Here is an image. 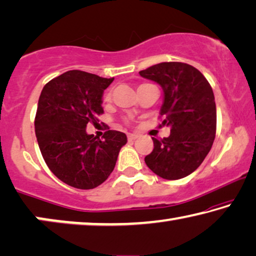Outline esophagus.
Returning a JSON list of instances; mask_svg holds the SVG:
<instances>
[{
    "label": "esophagus",
    "mask_w": 256,
    "mask_h": 256,
    "mask_svg": "<svg viewBox=\"0 0 256 256\" xmlns=\"http://www.w3.org/2000/svg\"><path fill=\"white\" fill-rule=\"evenodd\" d=\"M137 137H138V135L137 134H128V140H136Z\"/></svg>",
    "instance_id": "obj_1"
}]
</instances>
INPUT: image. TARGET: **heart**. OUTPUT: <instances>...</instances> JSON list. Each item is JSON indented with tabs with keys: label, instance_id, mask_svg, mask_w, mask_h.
Wrapping results in <instances>:
<instances>
[{
	"label": "heart",
	"instance_id": "b5f03b06",
	"mask_svg": "<svg viewBox=\"0 0 256 256\" xmlns=\"http://www.w3.org/2000/svg\"><path fill=\"white\" fill-rule=\"evenodd\" d=\"M110 98H112V94H110V91L106 92V94L104 96V100H105V102H110Z\"/></svg>",
	"mask_w": 256,
	"mask_h": 256
}]
</instances>
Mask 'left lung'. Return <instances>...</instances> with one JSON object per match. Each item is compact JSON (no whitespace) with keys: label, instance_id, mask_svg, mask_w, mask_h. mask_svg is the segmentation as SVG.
Segmentation results:
<instances>
[{"label":"left lung","instance_id":"1","mask_svg":"<svg viewBox=\"0 0 256 256\" xmlns=\"http://www.w3.org/2000/svg\"><path fill=\"white\" fill-rule=\"evenodd\" d=\"M140 75L162 88V124L171 127L168 137H152L154 150L144 158L146 164L166 180L190 176L204 160L216 135L212 88L201 72L182 62H162Z\"/></svg>","mask_w":256,"mask_h":256}]
</instances>
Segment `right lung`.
I'll return each mask as SVG.
<instances>
[{
	"label": "right lung",
	"instance_id": "obj_1",
	"mask_svg": "<svg viewBox=\"0 0 256 256\" xmlns=\"http://www.w3.org/2000/svg\"><path fill=\"white\" fill-rule=\"evenodd\" d=\"M113 80L69 70L50 80L39 97L34 127L44 160L55 176L78 190L102 184L127 143L118 130H107L102 138L86 132L88 124L104 113L102 94Z\"/></svg>",
	"mask_w": 256,
	"mask_h": 256
}]
</instances>
